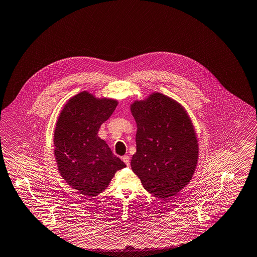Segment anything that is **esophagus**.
Segmentation results:
<instances>
[{
  "label": "esophagus",
  "instance_id": "obj_1",
  "mask_svg": "<svg viewBox=\"0 0 257 257\" xmlns=\"http://www.w3.org/2000/svg\"><path fill=\"white\" fill-rule=\"evenodd\" d=\"M122 160L124 161V163H125L127 166H129V165H130V157H129L128 155H125V156H123Z\"/></svg>",
  "mask_w": 257,
  "mask_h": 257
}]
</instances>
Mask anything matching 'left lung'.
I'll use <instances>...</instances> for the list:
<instances>
[{
    "mask_svg": "<svg viewBox=\"0 0 257 257\" xmlns=\"http://www.w3.org/2000/svg\"><path fill=\"white\" fill-rule=\"evenodd\" d=\"M130 110L137 125L133 172L154 196H175L192 179L199 155L197 135L187 111L159 92L135 100Z\"/></svg>",
    "mask_w": 257,
    "mask_h": 257,
    "instance_id": "obj_1",
    "label": "left lung"
}]
</instances>
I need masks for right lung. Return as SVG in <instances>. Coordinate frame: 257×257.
I'll return each instance as SVG.
<instances>
[{
    "label": "right lung",
    "instance_id": "obj_1",
    "mask_svg": "<svg viewBox=\"0 0 257 257\" xmlns=\"http://www.w3.org/2000/svg\"><path fill=\"white\" fill-rule=\"evenodd\" d=\"M118 105L83 91L63 106L54 130V154L62 178L78 193L90 197L103 192L115 173L126 167L98 136L101 125Z\"/></svg>",
    "mask_w": 257,
    "mask_h": 257
}]
</instances>
